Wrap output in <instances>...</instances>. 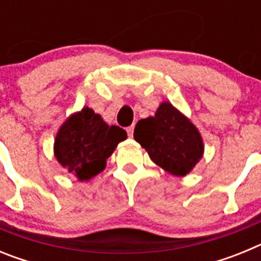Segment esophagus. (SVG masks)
<instances>
[{
  "instance_id": "1",
  "label": "esophagus",
  "mask_w": 261,
  "mask_h": 261,
  "mask_svg": "<svg viewBox=\"0 0 261 261\" xmlns=\"http://www.w3.org/2000/svg\"><path fill=\"white\" fill-rule=\"evenodd\" d=\"M133 130H135V125H130V126H128V128H126V132H128V135L130 136V137L133 136Z\"/></svg>"
}]
</instances>
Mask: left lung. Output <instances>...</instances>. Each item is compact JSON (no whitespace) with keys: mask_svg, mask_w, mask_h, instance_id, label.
<instances>
[{"mask_svg":"<svg viewBox=\"0 0 261 261\" xmlns=\"http://www.w3.org/2000/svg\"><path fill=\"white\" fill-rule=\"evenodd\" d=\"M133 137L154 163L175 176L192 171L204 154L197 128L168 102L161 103L154 116L140 120Z\"/></svg>","mask_w":261,"mask_h":261,"instance_id":"obj_1","label":"left lung"}]
</instances>
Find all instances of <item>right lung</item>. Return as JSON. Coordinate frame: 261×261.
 <instances>
[{"label": "right lung", "instance_id": "1", "mask_svg": "<svg viewBox=\"0 0 261 261\" xmlns=\"http://www.w3.org/2000/svg\"><path fill=\"white\" fill-rule=\"evenodd\" d=\"M125 138L123 128L108 125L100 115L84 107L66 119L59 129L55 156L78 180L87 181L105 170L107 158Z\"/></svg>", "mask_w": 261, "mask_h": 261}]
</instances>
